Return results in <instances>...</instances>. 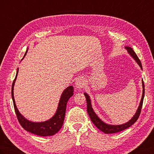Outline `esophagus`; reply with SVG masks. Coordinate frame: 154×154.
I'll return each instance as SVG.
<instances>
[{"label": "esophagus", "mask_w": 154, "mask_h": 154, "mask_svg": "<svg viewBox=\"0 0 154 154\" xmlns=\"http://www.w3.org/2000/svg\"><path fill=\"white\" fill-rule=\"evenodd\" d=\"M85 83V82L84 78H78V80L76 81L75 87L77 88H78V89H80V88H82L84 87Z\"/></svg>", "instance_id": "obj_1"}]
</instances>
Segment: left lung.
I'll use <instances>...</instances> for the list:
<instances>
[{
  "label": "left lung",
  "mask_w": 154,
  "mask_h": 154,
  "mask_svg": "<svg viewBox=\"0 0 154 154\" xmlns=\"http://www.w3.org/2000/svg\"><path fill=\"white\" fill-rule=\"evenodd\" d=\"M125 48L127 49L128 54L135 60V61L137 62V63L139 65V67H141V69H143L140 60H139L137 54L134 52V50L130 47H128V46H126ZM142 83H143L142 84L143 85V94H142L140 103H139V105L138 106V109L136 111V112L135 113L133 117L130 119L128 122L125 123L124 124L118 125H112L107 124L103 122L100 118H99L98 116L96 115V114L94 112V110L92 109L90 96H88L87 93H84V95L85 96L86 100H87V110L88 114L89 116V117L92 121V122L94 123V125L96 126V127L99 130H100L101 132H103L105 134L117 133L129 128L130 126H132L137 120L139 116L141 113V110L142 105L143 103V99L144 96V82L143 80H142Z\"/></svg>",
  "instance_id": "8db88e82"
}]
</instances>
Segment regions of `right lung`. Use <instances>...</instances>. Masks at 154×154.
Wrapping results in <instances>:
<instances>
[{"mask_svg":"<svg viewBox=\"0 0 154 154\" xmlns=\"http://www.w3.org/2000/svg\"><path fill=\"white\" fill-rule=\"evenodd\" d=\"M28 48L27 49L26 53L24 56V57L22 60L24 58L27 54ZM18 68L17 70V74L15 80H14L12 87H11V96L13 102L14 109H15V113L17 115V119L19 122L20 125L25 129L26 131L29 132L32 134L37 135L40 136H53L55 134H57L60 128H62L63 121L65 118V114H66V106L67 101L74 94V88L73 87L69 86L66 89L63 91L62 94L60 97L59 101V103L57 112L51 119L42 122H31L29 120H27L25 117H24L18 111L17 105L15 104V98H14V94H13V89H14V85L16 81V79L18 75Z\"/></svg>","mask_w":154,"mask_h":154,"instance_id":"add662e5","label":"right lung"}]
</instances>
